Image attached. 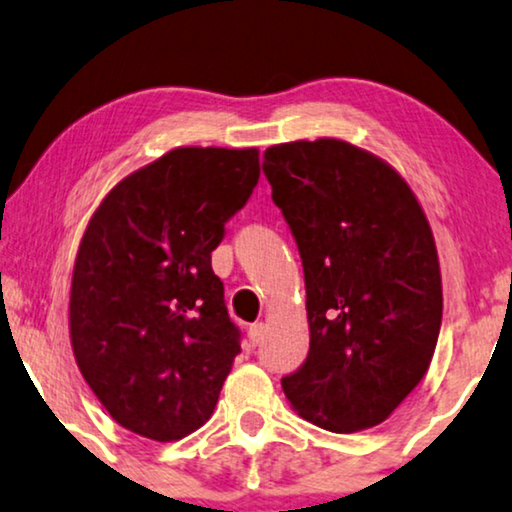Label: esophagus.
Returning a JSON list of instances; mask_svg holds the SVG:
<instances>
[{"mask_svg":"<svg viewBox=\"0 0 512 512\" xmlns=\"http://www.w3.org/2000/svg\"><path fill=\"white\" fill-rule=\"evenodd\" d=\"M247 335H249L251 347H258L263 342V338H265V324H251Z\"/></svg>","mask_w":512,"mask_h":512,"instance_id":"esophagus-1","label":"esophagus"}]
</instances>
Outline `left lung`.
<instances>
[{
    "label": "left lung",
    "mask_w": 512,
    "mask_h": 512,
    "mask_svg": "<svg viewBox=\"0 0 512 512\" xmlns=\"http://www.w3.org/2000/svg\"><path fill=\"white\" fill-rule=\"evenodd\" d=\"M305 272L310 352L282 389L305 419L352 433L387 419L429 368L443 319L438 254L410 186L340 142L263 153Z\"/></svg>",
    "instance_id": "left-lung-1"
}]
</instances>
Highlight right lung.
<instances>
[{
    "instance_id": "add662e5",
    "label": "right lung",
    "mask_w": 512,
    "mask_h": 512,
    "mask_svg": "<svg viewBox=\"0 0 512 512\" xmlns=\"http://www.w3.org/2000/svg\"><path fill=\"white\" fill-rule=\"evenodd\" d=\"M261 177L256 149L186 146L123 179L88 223L69 331L118 424L170 443L212 417L242 352L212 251Z\"/></svg>"
}]
</instances>
